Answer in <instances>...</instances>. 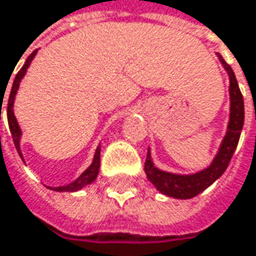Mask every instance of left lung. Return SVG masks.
Returning a JSON list of instances; mask_svg holds the SVG:
<instances>
[{"mask_svg":"<svg viewBox=\"0 0 256 256\" xmlns=\"http://www.w3.org/2000/svg\"><path fill=\"white\" fill-rule=\"evenodd\" d=\"M218 60L222 62L223 68L226 69L229 75V96H230V116H229V123H228V132L226 136L223 138V142L218 148V155L207 166L206 170L200 172L191 174V175H180V174L165 172L158 170L150 158V152L148 150V156L144 160V172L148 180L159 190L162 194L174 197V198H181L187 200L198 196L202 191L207 187H210L218 176H222L226 171L229 162L233 156V152L238 146L240 132L244 128V120H245V107H244V97L239 90V85L236 81L234 72L224 62L222 54L218 53Z\"/></svg>","mask_w":256,"mask_h":256,"instance_id":"obj_1","label":"left lung"}]
</instances>
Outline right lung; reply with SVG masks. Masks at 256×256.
Wrapping results in <instances>:
<instances>
[{"mask_svg":"<svg viewBox=\"0 0 256 256\" xmlns=\"http://www.w3.org/2000/svg\"><path fill=\"white\" fill-rule=\"evenodd\" d=\"M36 52L38 50H34V52L32 53L27 59H26V62H24V65L22 66V69L17 72V75H16V78H14V82H12V86H11V91H10V97H8V102H7V120H8V126H10V132H11V136H12V142L16 144V149H17V152H18V155L22 156L23 159V155H22V150H20V138H22V128L18 126V123H17V118H16V116H14V110H12V107H14V98H16V94H17V90H18V86H20V82H22V80H23V76L26 75V72H27V68L30 66V64H32V60H33V58L36 56ZM1 100H4V97H1ZM1 107H2V104H1ZM0 116H1V108H0ZM100 152H101V148L98 146L97 150H96V155H94V160H92V164L84 171L74 182H70L68 186H64V187H49L53 191H78V190H81L85 186H88V184H91L96 178H97L98 175V170H100Z\"/></svg>","mask_w":256,"mask_h":256,"instance_id":"add662e5","label":"right lung"}]
</instances>
